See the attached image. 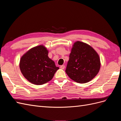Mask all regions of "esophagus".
<instances>
[{"label": "esophagus", "instance_id": "obj_1", "mask_svg": "<svg viewBox=\"0 0 121 121\" xmlns=\"http://www.w3.org/2000/svg\"><path fill=\"white\" fill-rule=\"evenodd\" d=\"M60 69H65V65H60Z\"/></svg>", "mask_w": 121, "mask_h": 121}]
</instances>
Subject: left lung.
Returning a JSON list of instances; mask_svg holds the SVG:
<instances>
[{
    "label": "left lung",
    "instance_id": "obj_1",
    "mask_svg": "<svg viewBox=\"0 0 121 121\" xmlns=\"http://www.w3.org/2000/svg\"><path fill=\"white\" fill-rule=\"evenodd\" d=\"M100 67L99 57L92 47L80 41L74 44L65 69L69 78L79 83H87L96 76Z\"/></svg>",
    "mask_w": 121,
    "mask_h": 121
}]
</instances>
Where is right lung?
<instances>
[{
  "mask_svg": "<svg viewBox=\"0 0 121 121\" xmlns=\"http://www.w3.org/2000/svg\"><path fill=\"white\" fill-rule=\"evenodd\" d=\"M48 50L43 45L29 50L21 57V71L25 78L36 85L50 81L59 68L48 56Z\"/></svg>",
  "mask_w": 121,
  "mask_h": 121,
  "instance_id": "obj_1",
  "label": "right lung"
}]
</instances>
